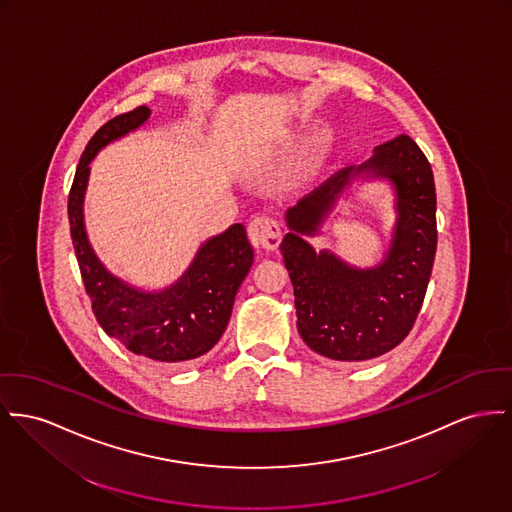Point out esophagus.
Masks as SVG:
<instances>
[{
  "label": "esophagus",
  "instance_id": "1",
  "mask_svg": "<svg viewBox=\"0 0 512 512\" xmlns=\"http://www.w3.org/2000/svg\"><path fill=\"white\" fill-rule=\"evenodd\" d=\"M247 236L255 249H265L271 251L276 249L278 243L282 240V232L280 226L274 218L269 216H257L249 222L247 226Z\"/></svg>",
  "mask_w": 512,
  "mask_h": 512
}]
</instances>
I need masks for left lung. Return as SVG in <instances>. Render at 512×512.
<instances>
[{
	"label": "left lung",
	"instance_id": "obj_1",
	"mask_svg": "<svg viewBox=\"0 0 512 512\" xmlns=\"http://www.w3.org/2000/svg\"><path fill=\"white\" fill-rule=\"evenodd\" d=\"M356 179L389 180L397 220L386 257L360 270L306 241L320 233L337 201ZM437 197L433 172L408 137L373 149L360 166H348L286 212L280 243L294 286L298 331L317 354L336 361L379 358L398 346L420 313L437 249Z\"/></svg>",
	"mask_w": 512,
	"mask_h": 512
}]
</instances>
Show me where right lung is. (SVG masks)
<instances>
[{
    "label": "right lung",
    "instance_id": "1",
    "mask_svg": "<svg viewBox=\"0 0 512 512\" xmlns=\"http://www.w3.org/2000/svg\"><path fill=\"white\" fill-rule=\"evenodd\" d=\"M151 118L147 106L104 123L83 152L69 193V224L77 263L104 332L143 358L183 365L205 356L226 331L238 288L253 263L243 224L201 243L189 267L162 290H143L112 274L92 249L85 228L91 162L106 145Z\"/></svg>",
    "mask_w": 512,
    "mask_h": 512
}]
</instances>
